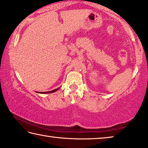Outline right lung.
Returning <instances> with one entry per match:
<instances>
[{"label": "right lung", "instance_id": "add662e5", "mask_svg": "<svg viewBox=\"0 0 148 148\" xmlns=\"http://www.w3.org/2000/svg\"><path fill=\"white\" fill-rule=\"evenodd\" d=\"M60 88H57V89H56V90H53V91H48V92H43L42 93H53V92H55V91H57L58 89H59ZM39 93H41V92H39Z\"/></svg>", "mask_w": 148, "mask_h": 148}]
</instances>
